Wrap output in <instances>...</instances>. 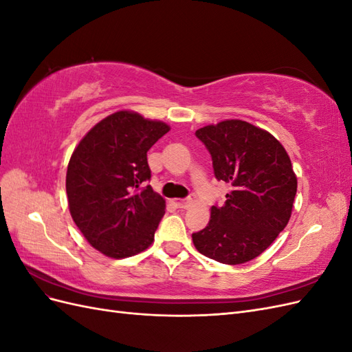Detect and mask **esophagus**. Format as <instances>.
Masks as SVG:
<instances>
[{"instance_id": "esophagus-1", "label": "esophagus", "mask_w": 352, "mask_h": 352, "mask_svg": "<svg viewBox=\"0 0 352 352\" xmlns=\"http://www.w3.org/2000/svg\"><path fill=\"white\" fill-rule=\"evenodd\" d=\"M173 204L177 207V208H188L190 206V201L189 199H176Z\"/></svg>"}]
</instances>
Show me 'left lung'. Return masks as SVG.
I'll use <instances>...</instances> for the list:
<instances>
[{
  "label": "left lung",
  "instance_id": "1",
  "mask_svg": "<svg viewBox=\"0 0 352 352\" xmlns=\"http://www.w3.org/2000/svg\"><path fill=\"white\" fill-rule=\"evenodd\" d=\"M208 150L214 176L232 186L208 225L192 233L195 248L223 264H242L267 250L291 219L296 176L282 144L243 120L195 132Z\"/></svg>",
  "mask_w": 352,
  "mask_h": 352
}]
</instances>
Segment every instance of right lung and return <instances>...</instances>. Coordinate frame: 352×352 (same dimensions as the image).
<instances>
[{"label":"right lung","instance_id":"right-lung-1","mask_svg":"<svg viewBox=\"0 0 352 352\" xmlns=\"http://www.w3.org/2000/svg\"><path fill=\"white\" fill-rule=\"evenodd\" d=\"M168 124L133 111L105 117L83 136L70 157L66 192L73 221L104 255L126 258L154 241L166 201L154 192L146 153Z\"/></svg>","mask_w":352,"mask_h":352}]
</instances>
